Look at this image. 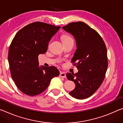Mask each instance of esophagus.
Listing matches in <instances>:
<instances>
[{
  "mask_svg": "<svg viewBox=\"0 0 123 123\" xmlns=\"http://www.w3.org/2000/svg\"><path fill=\"white\" fill-rule=\"evenodd\" d=\"M60 77H62V78H65L66 77V73H63V72H61V73H60Z\"/></svg>",
  "mask_w": 123,
  "mask_h": 123,
  "instance_id": "obj_1",
  "label": "esophagus"
}]
</instances>
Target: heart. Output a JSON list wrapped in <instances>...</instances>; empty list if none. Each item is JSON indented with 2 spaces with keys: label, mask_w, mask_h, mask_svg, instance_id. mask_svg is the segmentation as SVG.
Returning a JSON list of instances; mask_svg holds the SVG:
<instances>
[{
  "label": "heart",
  "mask_w": 123,
  "mask_h": 123,
  "mask_svg": "<svg viewBox=\"0 0 123 123\" xmlns=\"http://www.w3.org/2000/svg\"><path fill=\"white\" fill-rule=\"evenodd\" d=\"M62 42H69V41H73V39H72L71 37L67 35H65L62 37Z\"/></svg>",
  "instance_id": "b5f03b06"
}]
</instances>
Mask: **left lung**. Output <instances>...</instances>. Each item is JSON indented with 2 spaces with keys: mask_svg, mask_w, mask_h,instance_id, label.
I'll use <instances>...</instances> for the list:
<instances>
[{
  "mask_svg": "<svg viewBox=\"0 0 123 123\" xmlns=\"http://www.w3.org/2000/svg\"><path fill=\"white\" fill-rule=\"evenodd\" d=\"M62 29L74 37L77 46L72 62L78 72L66 74L67 79L75 84L69 93L75 98H86L104 80L108 67L106 46L100 34L83 22L70 23Z\"/></svg>",
  "mask_w": 123,
  "mask_h": 123,
  "instance_id": "obj_1",
  "label": "left lung"
}]
</instances>
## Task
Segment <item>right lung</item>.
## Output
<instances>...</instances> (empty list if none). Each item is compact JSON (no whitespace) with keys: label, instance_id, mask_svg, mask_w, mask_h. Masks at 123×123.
Masks as SVG:
<instances>
[{"label":"right lung","instance_id":"obj_1","mask_svg":"<svg viewBox=\"0 0 123 123\" xmlns=\"http://www.w3.org/2000/svg\"><path fill=\"white\" fill-rule=\"evenodd\" d=\"M61 28L36 22L19 30L9 49L11 75L21 92L29 96L41 93L60 72L55 66H39L38 55L45 53L50 39Z\"/></svg>","mask_w":123,"mask_h":123}]
</instances>
